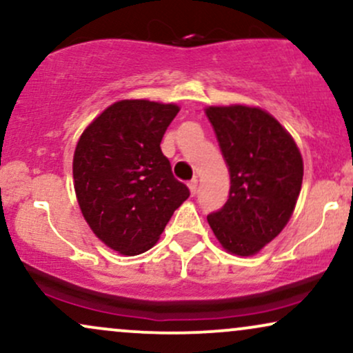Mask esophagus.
<instances>
[{"mask_svg":"<svg viewBox=\"0 0 353 353\" xmlns=\"http://www.w3.org/2000/svg\"><path fill=\"white\" fill-rule=\"evenodd\" d=\"M197 184H199V181L197 179H192L189 182V190H190V194L192 195H195V192H197Z\"/></svg>","mask_w":353,"mask_h":353,"instance_id":"esophagus-1","label":"esophagus"}]
</instances>
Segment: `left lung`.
Returning <instances> with one entry per match:
<instances>
[{"instance_id":"1","label":"left lung","mask_w":353,"mask_h":353,"mask_svg":"<svg viewBox=\"0 0 353 353\" xmlns=\"http://www.w3.org/2000/svg\"><path fill=\"white\" fill-rule=\"evenodd\" d=\"M230 172V194L222 209L207 215L227 252L252 256L290 222L304 165L292 136L265 110L245 105L209 107Z\"/></svg>"}]
</instances>
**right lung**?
<instances>
[{
	"instance_id": "right-lung-1",
	"label": "right lung",
	"mask_w": 353,
	"mask_h": 353,
	"mask_svg": "<svg viewBox=\"0 0 353 353\" xmlns=\"http://www.w3.org/2000/svg\"><path fill=\"white\" fill-rule=\"evenodd\" d=\"M179 107L150 100L110 105L80 136L74 188L83 219L105 245L121 254L156 245L174 210L189 197L172 176L161 139Z\"/></svg>"
}]
</instances>
